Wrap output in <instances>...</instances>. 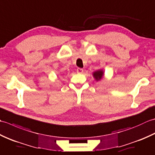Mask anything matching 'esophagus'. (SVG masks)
<instances>
[{
    "label": "esophagus",
    "instance_id": "obj_1",
    "mask_svg": "<svg viewBox=\"0 0 155 155\" xmlns=\"http://www.w3.org/2000/svg\"><path fill=\"white\" fill-rule=\"evenodd\" d=\"M77 72H78V73H83V69L81 68H78L77 69Z\"/></svg>",
    "mask_w": 155,
    "mask_h": 155
}]
</instances>
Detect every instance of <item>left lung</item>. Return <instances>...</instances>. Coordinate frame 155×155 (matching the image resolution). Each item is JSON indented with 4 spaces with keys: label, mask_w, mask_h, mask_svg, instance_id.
I'll return each instance as SVG.
<instances>
[{
    "label": "left lung",
    "mask_w": 155,
    "mask_h": 155,
    "mask_svg": "<svg viewBox=\"0 0 155 155\" xmlns=\"http://www.w3.org/2000/svg\"><path fill=\"white\" fill-rule=\"evenodd\" d=\"M103 73H104V72H103V71H101V70L97 71L94 72V73H93V76H94V77L95 78V79L98 81V80L101 79L102 77H103Z\"/></svg>",
    "instance_id": "8db88e82"
}]
</instances>
